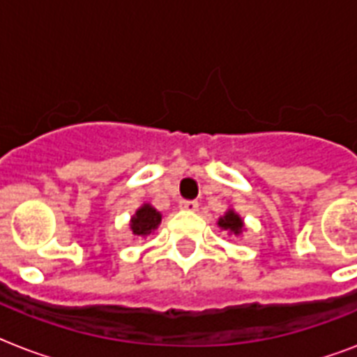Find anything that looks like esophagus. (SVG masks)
I'll return each instance as SVG.
<instances>
[{
    "instance_id": "esophagus-1",
    "label": "esophagus",
    "mask_w": 357,
    "mask_h": 357,
    "mask_svg": "<svg viewBox=\"0 0 357 357\" xmlns=\"http://www.w3.org/2000/svg\"><path fill=\"white\" fill-rule=\"evenodd\" d=\"M179 207H181L183 211H196V209H198V202L183 200V202H179Z\"/></svg>"
}]
</instances>
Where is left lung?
I'll list each match as a JSON object with an SVG mask.
<instances>
[{
    "mask_svg": "<svg viewBox=\"0 0 357 357\" xmlns=\"http://www.w3.org/2000/svg\"><path fill=\"white\" fill-rule=\"evenodd\" d=\"M218 226L224 229H229V231H234V234L237 235L241 234V229H243V220H241V217L235 215L234 211H228L220 220H218Z\"/></svg>",
    "mask_w": 357,
    "mask_h": 357,
    "instance_id": "1",
    "label": "left lung"
}]
</instances>
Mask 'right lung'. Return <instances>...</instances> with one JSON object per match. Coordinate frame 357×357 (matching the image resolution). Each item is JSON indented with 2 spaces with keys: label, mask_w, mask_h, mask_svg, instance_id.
I'll return each mask as SVG.
<instances>
[{
  "label": "right lung",
  "mask_w": 357,
  "mask_h": 357,
  "mask_svg": "<svg viewBox=\"0 0 357 357\" xmlns=\"http://www.w3.org/2000/svg\"><path fill=\"white\" fill-rule=\"evenodd\" d=\"M159 222H161V215L151 206H142L131 218V231L135 235H148L159 226Z\"/></svg>",
  "instance_id": "1"
}]
</instances>
